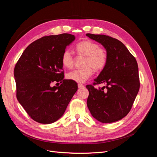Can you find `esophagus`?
I'll list each match as a JSON object with an SVG mask.
<instances>
[{"label": "esophagus", "instance_id": "1", "mask_svg": "<svg viewBox=\"0 0 157 157\" xmlns=\"http://www.w3.org/2000/svg\"><path fill=\"white\" fill-rule=\"evenodd\" d=\"M78 88H83L84 87V86L83 84H78Z\"/></svg>", "mask_w": 157, "mask_h": 157}]
</instances>
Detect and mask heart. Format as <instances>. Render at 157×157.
Here are the masks:
<instances>
[{
  "mask_svg": "<svg viewBox=\"0 0 157 157\" xmlns=\"http://www.w3.org/2000/svg\"><path fill=\"white\" fill-rule=\"evenodd\" d=\"M76 50L79 54L86 56L84 69H75L67 74V78L73 81L83 83L93 75L95 71L102 70L105 67L107 61L106 51L100 48V46L95 42L89 40H82L76 45ZM61 63L64 67L71 68L74 63L73 54L70 50L66 49L61 55Z\"/></svg>",
  "mask_w": 157,
  "mask_h": 157,
  "instance_id": "heart-1",
  "label": "heart"
}]
</instances>
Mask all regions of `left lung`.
<instances>
[{
	"label": "left lung",
	"mask_w": 157,
	"mask_h": 157,
	"mask_svg": "<svg viewBox=\"0 0 157 157\" xmlns=\"http://www.w3.org/2000/svg\"><path fill=\"white\" fill-rule=\"evenodd\" d=\"M86 35L100 43L107 55L105 67L94 83H103L106 86L96 89L92 85H87V106L92 117L99 122L118 121L130 112L139 92L140 83L136 59L120 40L104 35L87 33Z\"/></svg>",
	"instance_id": "8db88e82"
}]
</instances>
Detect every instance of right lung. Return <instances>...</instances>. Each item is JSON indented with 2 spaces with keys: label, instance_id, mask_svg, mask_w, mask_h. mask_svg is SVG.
Wrapping results in <instances>:
<instances>
[{
  "label": "right lung",
  "instance_id": "right-lung-1",
  "mask_svg": "<svg viewBox=\"0 0 157 157\" xmlns=\"http://www.w3.org/2000/svg\"><path fill=\"white\" fill-rule=\"evenodd\" d=\"M75 36L68 33L42 37L28 46L13 71L17 100L29 117L51 124L63 116L77 91L75 81L64 79L61 55ZM60 82L59 87H52Z\"/></svg>",
  "mask_w": 157,
  "mask_h": 157
}]
</instances>
